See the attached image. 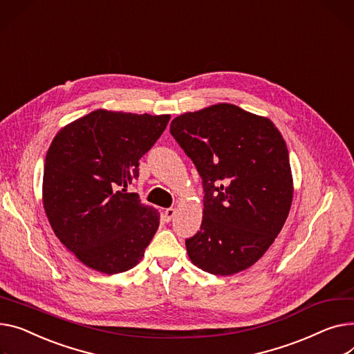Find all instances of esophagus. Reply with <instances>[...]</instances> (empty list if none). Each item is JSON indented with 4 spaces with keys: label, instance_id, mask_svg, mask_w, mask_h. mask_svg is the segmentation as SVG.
Returning a JSON list of instances; mask_svg holds the SVG:
<instances>
[{
    "label": "esophagus",
    "instance_id": "34e87169",
    "mask_svg": "<svg viewBox=\"0 0 354 354\" xmlns=\"http://www.w3.org/2000/svg\"><path fill=\"white\" fill-rule=\"evenodd\" d=\"M175 209L174 207H169V209H167L165 210V221L167 222H171L172 219H174V216H175Z\"/></svg>",
    "mask_w": 354,
    "mask_h": 354
}]
</instances>
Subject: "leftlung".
<instances>
[{"label":"left lung","mask_w":354,"mask_h":354,"mask_svg":"<svg viewBox=\"0 0 354 354\" xmlns=\"http://www.w3.org/2000/svg\"><path fill=\"white\" fill-rule=\"evenodd\" d=\"M171 133L195 163L205 192L201 230L185 241L192 263L219 276L250 268L274 242L292 206L283 136L269 118L232 104L179 115Z\"/></svg>","instance_id":"obj_1"}]
</instances>
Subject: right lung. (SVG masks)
<instances>
[{
	"mask_svg": "<svg viewBox=\"0 0 354 354\" xmlns=\"http://www.w3.org/2000/svg\"><path fill=\"white\" fill-rule=\"evenodd\" d=\"M169 120L97 109L53 139L44 167V209L55 236L85 266L115 274L142 259L159 214L128 187L139 175V159Z\"/></svg>",
	"mask_w": 354,
	"mask_h": 354,
	"instance_id": "right-lung-1",
	"label": "right lung"
}]
</instances>
